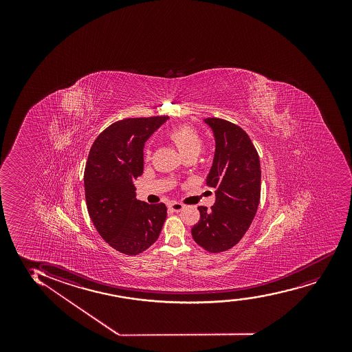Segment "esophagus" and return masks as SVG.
<instances>
[{
  "label": "esophagus",
  "instance_id": "1",
  "mask_svg": "<svg viewBox=\"0 0 352 352\" xmlns=\"http://www.w3.org/2000/svg\"><path fill=\"white\" fill-rule=\"evenodd\" d=\"M183 208H184V206L182 203L173 202L169 204L170 210L174 211V212H179V211L183 210Z\"/></svg>",
  "mask_w": 352,
  "mask_h": 352
}]
</instances>
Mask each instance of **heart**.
Instances as JSON below:
<instances>
[{"instance_id": "1", "label": "heart", "mask_w": 352, "mask_h": 352, "mask_svg": "<svg viewBox=\"0 0 352 352\" xmlns=\"http://www.w3.org/2000/svg\"><path fill=\"white\" fill-rule=\"evenodd\" d=\"M168 138L174 143L183 157L196 156L203 149V140L199 133L189 126H178L168 133ZM146 157H150V150H146Z\"/></svg>"}]
</instances>
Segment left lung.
I'll return each instance as SVG.
<instances>
[{
	"label": "left lung",
	"instance_id": "obj_1",
	"mask_svg": "<svg viewBox=\"0 0 352 352\" xmlns=\"http://www.w3.org/2000/svg\"><path fill=\"white\" fill-rule=\"evenodd\" d=\"M214 133L216 149L206 186L214 188L210 210L198 206L201 219L191 229L195 242L216 254L234 247L255 217L261 198L257 150L241 126L222 118L204 120Z\"/></svg>",
	"mask_w": 352,
	"mask_h": 352
}]
</instances>
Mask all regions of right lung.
Returning a JSON list of instances; mask_svg holds the SVG:
<instances>
[{
	"label": "right lung",
	"instance_id": "add662e5",
	"mask_svg": "<svg viewBox=\"0 0 352 352\" xmlns=\"http://www.w3.org/2000/svg\"><path fill=\"white\" fill-rule=\"evenodd\" d=\"M168 118L115 122L90 148L85 169L88 212L102 239L124 255H138L153 245L166 219L164 203L138 201L133 179L143 173L144 143Z\"/></svg>",
	"mask_w": 352,
	"mask_h": 352
}]
</instances>
